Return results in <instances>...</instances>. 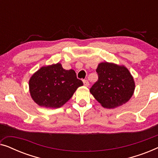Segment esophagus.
<instances>
[{"label": "esophagus", "mask_w": 158, "mask_h": 158, "mask_svg": "<svg viewBox=\"0 0 158 158\" xmlns=\"http://www.w3.org/2000/svg\"><path fill=\"white\" fill-rule=\"evenodd\" d=\"M83 84H84V85L85 86V87H88V86H89V82H88L87 80H85V81H83Z\"/></svg>", "instance_id": "1"}]
</instances>
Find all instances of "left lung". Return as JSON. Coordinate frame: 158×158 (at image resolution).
<instances>
[{
    "label": "left lung",
    "mask_w": 158,
    "mask_h": 158,
    "mask_svg": "<svg viewBox=\"0 0 158 158\" xmlns=\"http://www.w3.org/2000/svg\"><path fill=\"white\" fill-rule=\"evenodd\" d=\"M98 80L90 92L103 107L114 109L128 102L133 96L135 83L124 65L103 62L98 64Z\"/></svg>",
    "instance_id": "1"
}]
</instances>
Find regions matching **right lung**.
<instances>
[{
  "label": "right lung",
  "instance_id": "add662e5",
  "mask_svg": "<svg viewBox=\"0 0 158 158\" xmlns=\"http://www.w3.org/2000/svg\"><path fill=\"white\" fill-rule=\"evenodd\" d=\"M83 85L73 70H64L59 63L43 66L29 81L31 98L40 106L57 109L70 100Z\"/></svg>",
  "mask_w": 158,
  "mask_h": 158
}]
</instances>
